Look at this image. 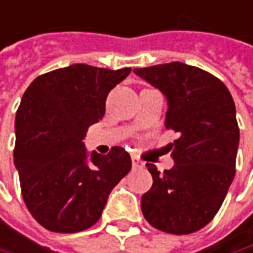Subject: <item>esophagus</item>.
<instances>
[{
	"label": "esophagus",
	"instance_id": "1",
	"mask_svg": "<svg viewBox=\"0 0 253 253\" xmlns=\"http://www.w3.org/2000/svg\"><path fill=\"white\" fill-rule=\"evenodd\" d=\"M131 165H133V168H136V169H142V168H145L143 161H140L137 156H131Z\"/></svg>",
	"mask_w": 253,
	"mask_h": 253
}]
</instances>
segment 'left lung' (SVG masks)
<instances>
[{"mask_svg":"<svg viewBox=\"0 0 253 253\" xmlns=\"http://www.w3.org/2000/svg\"><path fill=\"white\" fill-rule=\"evenodd\" d=\"M134 72L165 94V127L179 134L169 145L172 169L161 173L146 164L153 184L142 195V213L158 230L194 233L217 214L236 173L239 126L233 98L214 75L182 62Z\"/></svg>","mask_w":253,"mask_h":253,"instance_id":"obj_1","label":"left lung"}]
</instances>
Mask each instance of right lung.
Instances as JSON below:
<instances>
[{
  "instance_id": "obj_1",
  "label": "right lung",
  "mask_w": 253,
  "mask_h": 253,
  "mask_svg": "<svg viewBox=\"0 0 253 253\" xmlns=\"http://www.w3.org/2000/svg\"><path fill=\"white\" fill-rule=\"evenodd\" d=\"M75 63L37 77L15 114L14 165L30 214L44 229L77 233L101 217L111 190L130 168V155L84 145L88 127L105 113L108 92L130 74Z\"/></svg>"
}]
</instances>
